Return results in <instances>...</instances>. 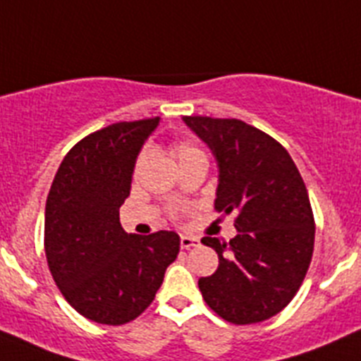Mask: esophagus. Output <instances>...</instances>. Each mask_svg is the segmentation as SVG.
<instances>
[{"label":"esophagus","mask_w":361,"mask_h":361,"mask_svg":"<svg viewBox=\"0 0 361 361\" xmlns=\"http://www.w3.org/2000/svg\"><path fill=\"white\" fill-rule=\"evenodd\" d=\"M199 244L200 240L195 237H188V235H183V237H180V247H183V250H191V247H197Z\"/></svg>","instance_id":"esophagus-1"}]
</instances>
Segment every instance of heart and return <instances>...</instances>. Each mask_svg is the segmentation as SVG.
<instances>
[{
  "label": "heart",
  "mask_w": 361,
  "mask_h": 361,
  "mask_svg": "<svg viewBox=\"0 0 361 361\" xmlns=\"http://www.w3.org/2000/svg\"><path fill=\"white\" fill-rule=\"evenodd\" d=\"M173 153H175V157L178 159V162H180V166L186 164V162H190V161H193V159L206 157L202 149H200L199 146L195 145V142H191V141H177V142H175ZM146 159H148V155H146V153H141V155H139V159H137V164H135L137 171H141V168L145 166Z\"/></svg>",
  "instance_id": "1"
}]
</instances>
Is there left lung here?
Segmentation results:
<instances>
[{"instance_id":"left-lung-1","label":"left lung","mask_w":361,"mask_h":361,"mask_svg":"<svg viewBox=\"0 0 361 361\" xmlns=\"http://www.w3.org/2000/svg\"><path fill=\"white\" fill-rule=\"evenodd\" d=\"M183 121L216 161L215 209L237 215L231 240L202 238L219 255L215 273L199 279L202 298L231 324L267 320L291 302L311 264L314 219L304 180L288 149L244 121Z\"/></svg>"}]
</instances>
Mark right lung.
<instances>
[{
	"mask_svg": "<svg viewBox=\"0 0 361 361\" xmlns=\"http://www.w3.org/2000/svg\"><path fill=\"white\" fill-rule=\"evenodd\" d=\"M159 117L116 123L86 135L63 159L44 208V253L54 282L97 324L135 320L178 255L175 231L128 235L119 208L132 190L142 145Z\"/></svg>",
	"mask_w": 361,
	"mask_h": 361,
	"instance_id": "add662e5",
	"label": "right lung"
}]
</instances>
